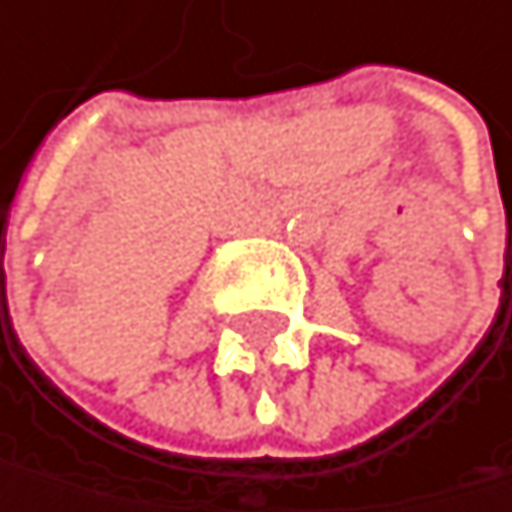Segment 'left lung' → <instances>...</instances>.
Listing matches in <instances>:
<instances>
[{
  "label": "left lung",
  "mask_w": 512,
  "mask_h": 512,
  "mask_svg": "<svg viewBox=\"0 0 512 512\" xmlns=\"http://www.w3.org/2000/svg\"><path fill=\"white\" fill-rule=\"evenodd\" d=\"M5 327H9V323H5Z\"/></svg>",
  "instance_id": "8db88e82"
}]
</instances>
